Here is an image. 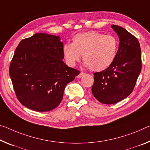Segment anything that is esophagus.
Listing matches in <instances>:
<instances>
[{
	"label": "esophagus",
	"instance_id": "esophagus-1",
	"mask_svg": "<svg viewBox=\"0 0 150 150\" xmlns=\"http://www.w3.org/2000/svg\"><path fill=\"white\" fill-rule=\"evenodd\" d=\"M85 75V73L81 72V73H80L77 76V78H81V77H83V76H84Z\"/></svg>",
	"mask_w": 150,
	"mask_h": 150
}]
</instances>
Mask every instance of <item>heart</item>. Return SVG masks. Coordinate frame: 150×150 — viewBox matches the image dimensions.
<instances>
[{
    "mask_svg": "<svg viewBox=\"0 0 150 150\" xmlns=\"http://www.w3.org/2000/svg\"><path fill=\"white\" fill-rule=\"evenodd\" d=\"M117 51V41L115 37L93 30L75 35L72 44H65L63 48L69 65L74 66L83 55L85 66L94 71L109 67L115 58Z\"/></svg>",
    "mask_w": 150,
    "mask_h": 150,
    "instance_id": "b5f03b06",
    "label": "heart"
}]
</instances>
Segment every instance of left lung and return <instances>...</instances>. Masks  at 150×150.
Masks as SVG:
<instances>
[{
	"label": "left lung",
	"mask_w": 150,
	"mask_h": 150,
	"mask_svg": "<svg viewBox=\"0 0 150 150\" xmlns=\"http://www.w3.org/2000/svg\"><path fill=\"white\" fill-rule=\"evenodd\" d=\"M120 38L119 49L111 65L94 73L92 93L103 104H113L126 98L134 89L142 70V53L138 40L117 25L111 26Z\"/></svg>",
	"instance_id": "left-lung-1"
}]
</instances>
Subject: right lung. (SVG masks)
I'll use <instances>...</instances> for the list:
<instances>
[{
	"mask_svg": "<svg viewBox=\"0 0 150 150\" xmlns=\"http://www.w3.org/2000/svg\"><path fill=\"white\" fill-rule=\"evenodd\" d=\"M59 36L36 33L23 39L15 50L9 74L16 97L24 106L48 111L62 101L66 85L80 73L63 62Z\"/></svg>",
	"mask_w": 150,
	"mask_h": 150,
	"instance_id": "obj_1",
	"label": "right lung"
}]
</instances>
